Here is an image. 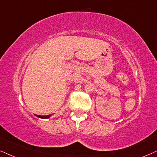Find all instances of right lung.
<instances>
[{"mask_svg":"<svg viewBox=\"0 0 157 157\" xmlns=\"http://www.w3.org/2000/svg\"><path fill=\"white\" fill-rule=\"evenodd\" d=\"M36 117L38 118H41V119H49V118L51 117V114L50 115H46V116H39V115H36Z\"/></svg>","mask_w":157,"mask_h":157,"instance_id":"right-lung-1","label":"right lung"}]
</instances>
